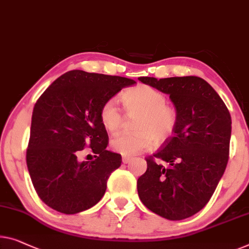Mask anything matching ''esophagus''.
<instances>
[{"label":"esophagus","instance_id":"obj_1","mask_svg":"<svg viewBox=\"0 0 249 249\" xmlns=\"http://www.w3.org/2000/svg\"><path fill=\"white\" fill-rule=\"evenodd\" d=\"M132 160H133V159L131 157H125V155L123 158H122V161H123L124 164H127V163H129Z\"/></svg>","mask_w":249,"mask_h":249}]
</instances>
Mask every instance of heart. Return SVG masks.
<instances>
[{"mask_svg":"<svg viewBox=\"0 0 249 249\" xmlns=\"http://www.w3.org/2000/svg\"><path fill=\"white\" fill-rule=\"evenodd\" d=\"M121 101L128 114H140L135 133H121L110 141V147L125 157L150 150L155 142L161 143L171 136L178 123L177 110L166 104L165 95L147 85H137L122 92ZM103 127L117 132L123 124V114L114 101L103 104L99 110Z\"/></svg>","mask_w":249,"mask_h":249,"instance_id":"obj_1","label":"heart"}]
</instances>
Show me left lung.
<instances>
[{
	"instance_id": "left-lung-1",
	"label": "left lung",
	"mask_w": 249,
	"mask_h": 249,
	"mask_svg": "<svg viewBox=\"0 0 249 249\" xmlns=\"http://www.w3.org/2000/svg\"><path fill=\"white\" fill-rule=\"evenodd\" d=\"M140 81L170 95L178 114L172 136L150 158L137 180L143 205L165 219L182 220L205 207L229 159L231 117L216 90L196 76ZM158 158L168 163L158 165Z\"/></svg>"
}]
</instances>
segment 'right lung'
Returning a JSON list of instances; mask_svg holds the SVG:
<instances>
[{
    "label": "right lung",
    "mask_w": 249,
    "mask_h": 249,
    "mask_svg": "<svg viewBox=\"0 0 249 249\" xmlns=\"http://www.w3.org/2000/svg\"><path fill=\"white\" fill-rule=\"evenodd\" d=\"M134 84L125 77L71 70L40 96L32 113L27 165L33 187L47 206L73 214L103 198L122 157L106 150L108 134L99 110L122 88ZM86 147L95 159L80 162L77 157Z\"/></svg>",
    "instance_id": "obj_1"
}]
</instances>
